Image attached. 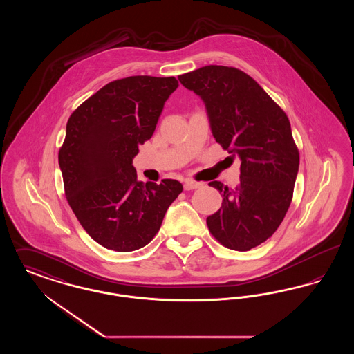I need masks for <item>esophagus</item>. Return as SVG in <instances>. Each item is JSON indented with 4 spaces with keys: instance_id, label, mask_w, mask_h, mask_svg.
<instances>
[{
    "instance_id": "1",
    "label": "esophagus",
    "mask_w": 354,
    "mask_h": 354,
    "mask_svg": "<svg viewBox=\"0 0 354 354\" xmlns=\"http://www.w3.org/2000/svg\"><path fill=\"white\" fill-rule=\"evenodd\" d=\"M201 183H198V182H192V180H189V179H187L185 180V191H191V189H196V188H199L201 187Z\"/></svg>"
}]
</instances>
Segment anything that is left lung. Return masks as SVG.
Wrapping results in <instances>:
<instances>
[{
  "instance_id": "1",
  "label": "left lung",
  "mask_w": 354,
  "mask_h": 354,
  "mask_svg": "<svg viewBox=\"0 0 354 354\" xmlns=\"http://www.w3.org/2000/svg\"><path fill=\"white\" fill-rule=\"evenodd\" d=\"M202 98L214 138L241 159L240 183L220 182L219 211L207 218L221 245L250 251L276 232L293 198L300 153L284 110L248 74L231 66L209 65L178 77Z\"/></svg>"
}]
</instances>
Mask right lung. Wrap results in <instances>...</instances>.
Listing matches in <instances>:
<instances>
[{"mask_svg": "<svg viewBox=\"0 0 354 354\" xmlns=\"http://www.w3.org/2000/svg\"><path fill=\"white\" fill-rule=\"evenodd\" d=\"M175 77L133 75L104 84L70 115L58 152L68 205L102 247L130 252L158 234L183 185L136 179L133 158L151 138Z\"/></svg>", "mask_w": 354, "mask_h": 354, "instance_id": "add662e5", "label": "right lung"}]
</instances>
